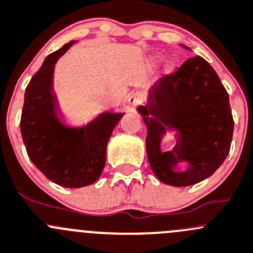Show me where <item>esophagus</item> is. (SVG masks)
Masks as SVG:
<instances>
[{"label": "esophagus", "instance_id": "esophagus-1", "mask_svg": "<svg viewBox=\"0 0 253 253\" xmlns=\"http://www.w3.org/2000/svg\"><path fill=\"white\" fill-rule=\"evenodd\" d=\"M144 101H146V96H144L141 91L133 92V94L129 95V97H128V102L133 107L141 106Z\"/></svg>", "mask_w": 253, "mask_h": 253}]
</instances>
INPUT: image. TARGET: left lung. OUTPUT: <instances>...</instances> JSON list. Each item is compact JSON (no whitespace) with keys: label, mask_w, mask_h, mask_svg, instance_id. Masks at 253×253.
Wrapping results in <instances>:
<instances>
[{"label":"left lung","mask_w":253,"mask_h":253,"mask_svg":"<svg viewBox=\"0 0 253 253\" xmlns=\"http://www.w3.org/2000/svg\"><path fill=\"white\" fill-rule=\"evenodd\" d=\"M147 126V156L157 178L173 186H188L214 174L230 152L234 119L229 94L211 65L202 56L190 58L173 74L164 75L139 106ZM176 128L178 143L171 152L160 151L165 127ZM179 160L188 171L172 170Z\"/></svg>","instance_id":"left-lung-1"}]
</instances>
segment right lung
<instances>
[{
	"instance_id": "right-lung-1",
	"label": "right lung",
	"mask_w": 253,
	"mask_h": 253,
	"mask_svg": "<svg viewBox=\"0 0 253 253\" xmlns=\"http://www.w3.org/2000/svg\"><path fill=\"white\" fill-rule=\"evenodd\" d=\"M75 41L49 54L26 87L21 133L34 166L54 183L82 188L95 183L106 162V147L124 114L101 115L83 128H69L56 117L51 94L56 60Z\"/></svg>"
}]
</instances>
